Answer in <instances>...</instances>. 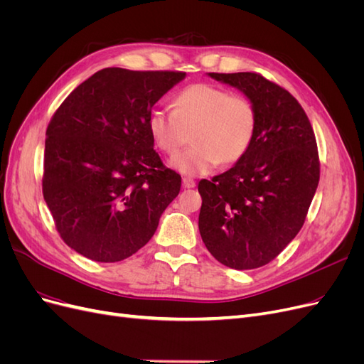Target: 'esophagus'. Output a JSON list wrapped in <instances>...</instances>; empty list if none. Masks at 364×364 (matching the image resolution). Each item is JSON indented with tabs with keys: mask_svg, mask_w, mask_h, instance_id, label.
<instances>
[{
	"mask_svg": "<svg viewBox=\"0 0 364 364\" xmlns=\"http://www.w3.org/2000/svg\"><path fill=\"white\" fill-rule=\"evenodd\" d=\"M182 185H183V188H194L196 182L191 178H183L182 179Z\"/></svg>",
	"mask_w": 364,
	"mask_h": 364,
	"instance_id": "34e87169",
	"label": "esophagus"
}]
</instances>
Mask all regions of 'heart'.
Returning <instances> with one entry per match:
<instances>
[{
    "instance_id": "1",
    "label": "heart",
    "mask_w": 364,
    "mask_h": 364,
    "mask_svg": "<svg viewBox=\"0 0 364 364\" xmlns=\"http://www.w3.org/2000/svg\"><path fill=\"white\" fill-rule=\"evenodd\" d=\"M257 126L258 112L250 98L206 83L182 90L173 98V112L156 109L149 117L150 135L165 155H178L194 139L193 147L170 162L186 176L208 174L220 162L243 159Z\"/></svg>"
}]
</instances>
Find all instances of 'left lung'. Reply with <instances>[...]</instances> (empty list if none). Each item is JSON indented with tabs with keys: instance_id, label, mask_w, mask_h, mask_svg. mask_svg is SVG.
Returning <instances> with one entry per match:
<instances>
[{
	"instance_id": "left-lung-1",
	"label": "left lung",
	"mask_w": 364,
	"mask_h": 364,
	"mask_svg": "<svg viewBox=\"0 0 364 364\" xmlns=\"http://www.w3.org/2000/svg\"><path fill=\"white\" fill-rule=\"evenodd\" d=\"M208 75L250 98L258 126L243 159L199 182V230L218 262L257 269L277 258L305 222L321 174L314 132L296 98L262 75Z\"/></svg>"
}]
</instances>
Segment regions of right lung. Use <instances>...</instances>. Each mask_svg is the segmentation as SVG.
<instances>
[{"instance_id": "add662e5", "label": "right lung", "mask_w": 364, "mask_h": 364, "mask_svg": "<svg viewBox=\"0 0 364 364\" xmlns=\"http://www.w3.org/2000/svg\"><path fill=\"white\" fill-rule=\"evenodd\" d=\"M185 73L105 68L65 98L47 129L43 199L62 240L80 255L117 262L156 232L181 191L149 132L151 107Z\"/></svg>"}]
</instances>
